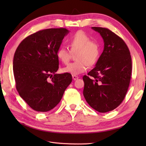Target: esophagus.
<instances>
[{
  "mask_svg": "<svg viewBox=\"0 0 146 146\" xmlns=\"http://www.w3.org/2000/svg\"><path fill=\"white\" fill-rule=\"evenodd\" d=\"M72 78H73V80H76L78 78V76H76V75H72Z\"/></svg>",
  "mask_w": 146,
  "mask_h": 146,
  "instance_id": "1",
  "label": "esophagus"
}]
</instances>
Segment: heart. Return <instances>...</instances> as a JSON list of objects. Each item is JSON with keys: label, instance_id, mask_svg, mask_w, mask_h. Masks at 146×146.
Returning <instances> with one entry per match:
<instances>
[{"label": "heart", "instance_id": "heart-1", "mask_svg": "<svg viewBox=\"0 0 146 146\" xmlns=\"http://www.w3.org/2000/svg\"><path fill=\"white\" fill-rule=\"evenodd\" d=\"M90 36L83 31H78L68 39V42L72 52H76V61L63 68L62 71L78 75L87 70L89 64L93 65L98 60L100 54V46L96 41L90 40ZM71 52L65 46H60L56 52L58 60L64 64L70 60Z\"/></svg>", "mask_w": 146, "mask_h": 146}]
</instances>
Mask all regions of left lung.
I'll use <instances>...</instances> for the list:
<instances>
[{
    "label": "left lung",
    "instance_id": "left-lung-1",
    "mask_svg": "<svg viewBox=\"0 0 146 146\" xmlns=\"http://www.w3.org/2000/svg\"><path fill=\"white\" fill-rule=\"evenodd\" d=\"M92 28L102 37L104 49L95 67L83 77V96L92 108L105 113L119 106L125 97L131 78V56L123 40L110 30Z\"/></svg>",
    "mask_w": 146,
    "mask_h": 146
}]
</instances>
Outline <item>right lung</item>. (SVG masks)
<instances>
[{
  "label": "right lung",
  "instance_id": "obj_1",
  "mask_svg": "<svg viewBox=\"0 0 146 146\" xmlns=\"http://www.w3.org/2000/svg\"><path fill=\"white\" fill-rule=\"evenodd\" d=\"M69 32L65 28L39 31L24 39L15 52L16 89L36 111L44 112L54 108L72 82L70 73H55L59 68L57 50Z\"/></svg>",
  "mask_w": 146,
  "mask_h": 146
}]
</instances>
